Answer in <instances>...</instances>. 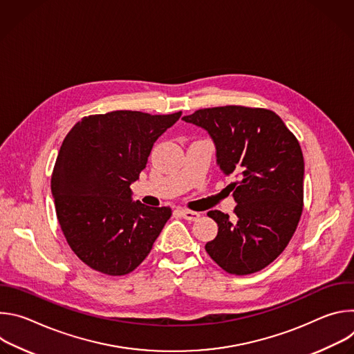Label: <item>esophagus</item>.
<instances>
[{
  "label": "esophagus",
  "instance_id": "34e87169",
  "mask_svg": "<svg viewBox=\"0 0 354 354\" xmlns=\"http://www.w3.org/2000/svg\"><path fill=\"white\" fill-rule=\"evenodd\" d=\"M180 214L185 220L187 221H197L200 217V213L197 212H192V210H180Z\"/></svg>",
  "mask_w": 354,
  "mask_h": 354
}]
</instances>
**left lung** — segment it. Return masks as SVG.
I'll use <instances>...</instances> for the list:
<instances>
[{
  "mask_svg": "<svg viewBox=\"0 0 354 354\" xmlns=\"http://www.w3.org/2000/svg\"><path fill=\"white\" fill-rule=\"evenodd\" d=\"M183 120L209 131L221 171L238 176L230 185L234 220L218 210L207 213L218 232L206 252L231 274L265 269L288 245L304 206V158L297 137L262 108H206Z\"/></svg>",
  "mask_w": 354,
  "mask_h": 354,
  "instance_id": "1",
  "label": "left lung"
}]
</instances>
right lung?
Wrapping results in <instances>:
<instances>
[{
	"mask_svg": "<svg viewBox=\"0 0 354 354\" xmlns=\"http://www.w3.org/2000/svg\"><path fill=\"white\" fill-rule=\"evenodd\" d=\"M182 112L115 111L82 118L66 136L52 174L62 231L74 254L108 276L133 272L171 218V207L131 200V182L157 138Z\"/></svg>",
	"mask_w": 354,
	"mask_h": 354,
	"instance_id": "1",
	"label": "right lung"
}]
</instances>
